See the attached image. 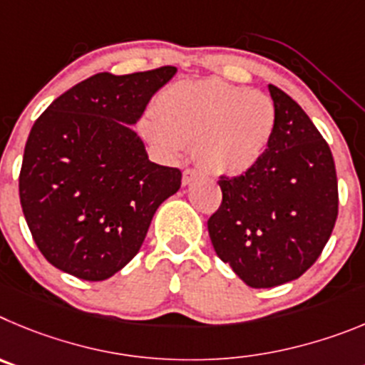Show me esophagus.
Masks as SVG:
<instances>
[{
    "label": "esophagus",
    "mask_w": 365,
    "mask_h": 365,
    "mask_svg": "<svg viewBox=\"0 0 365 365\" xmlns=\"http://www.w3.org/2000/svg\"><path fill=\"white\" fill-rule=\"evenodd\" d=\"M202 178V175H200L198 170H192V169H187L185 173H183V185H190V183L198 182V180Z\"/></svg>",
    "instance_id": "esophagus-1"
}]
</instances>
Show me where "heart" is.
<instances>
[{
    "label": "heart",
    "mask_w": 365,
    "mask_h": 365,
    "mask_svg": "<svg viewBox=\"0 0 365 365\" xmlns=\"http://www.w3.org/2000/svg\"><path fill=\"white\" fill-rule=\"evenodd\" d=\"M142 133L169 158L196 145L203 169L238 178L267 154L277 133V107L265 94L225 81H183L160 94L156 116L143 118Z\"/></svg>",
    "instance_id": "1"
}]
</instances>
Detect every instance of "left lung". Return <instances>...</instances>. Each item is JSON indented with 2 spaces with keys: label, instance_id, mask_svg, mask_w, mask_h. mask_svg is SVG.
I'll return each instance as SVG.
<instances>
[{
  "label": "left lung",
  "instance_id": "left-lung-1",
  "mask_svg": "<svg viewBox=\"0 0 365 365\" xmlns=\"http://www.w3.org/2000/svg\"><path fill=\"white\" fill-rule=\"evenodd\" d=\"M277 133L258 165L222 178V205L207 229L220 260L255 289L297 280L317 262L338 215L329 145L300 105L269 85Z\"/></svg>",
  "mask_w": 365,
  "mask_h": 365
}]
</instances>
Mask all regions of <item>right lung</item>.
<instances>
[{"instance_id":"add662e5","label":"right lung","mask_w":365,"mask_h":365,"mask_svg":"<svg viewBox=\"0 0 365 365\" xmlns=\"http://www.w3.org/2000/svg\"><path fill=\"white\" fill-rule=\"evenodd\" d=\"M176 67L100 72L56 98L29 134L19 200L41 255L88 282L116 274L142 247L182 173L153 163L133 125Z\"/></svg>"}]
</instances>
